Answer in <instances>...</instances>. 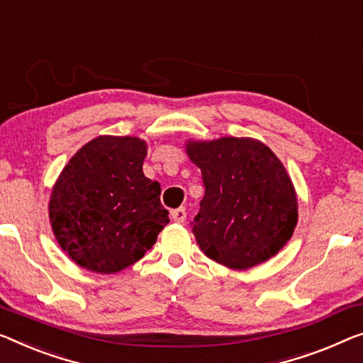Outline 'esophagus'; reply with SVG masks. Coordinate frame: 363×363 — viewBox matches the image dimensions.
Wrapping results in <instances>:
<instances>
[{
  "label": "esophagus",
  "mask_w": 363,
  "mask_h": 363,
  "mask_svg": "<svg viewBox=\"0 0 363 363\" xmlns=\"http://www.w3.org/2000/svg\"><path fill=\"white\" fill-rule=\"evenodd\" d=\"M186 216H187V212H186V208H184V207L176 208V210H172V212H171V218L174 220L176 223H182V221L186 220Z\"/></svg>",
  "instance_id": "esophagus-1"
}]
</instances>
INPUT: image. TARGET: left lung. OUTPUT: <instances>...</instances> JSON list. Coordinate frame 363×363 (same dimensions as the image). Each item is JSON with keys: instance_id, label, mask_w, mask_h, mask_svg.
<instances>
[{"instance_id": "8db88e82", "label": "left lung", "mask_w": 363, "mask_h": 363, "mask_svg": "<svg viewBox=\"0 0 363 363\" xmlns=\"http://www.w3.org/2000/svg\"><path fill=\"white\" fill-rule=\"evenodd\" d=\"M186 153L205 186L191 221L205 256L247 270L282 250L298 221V199L274 151L256 138L221 137L187 140Z\"/></svg>"}]
</instances>
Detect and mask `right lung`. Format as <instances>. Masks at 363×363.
<instances>
[{"label":"right lung","mask_w":363,"mask_h":363,"mask_svg":"<svg viewBox=\"0 0 363 363\" xmlns=\"http://www.w3.org/2000/svg\"><path fill=\"white\" fill-rule=\"evenodd\" d=\"M148 143L99 135L72 156L52 189L48 218L79 267L116 274L153 247L169 223L158 182L143 174Z\"/></svg>","instance_id":"add662e5"}]
</instances>
